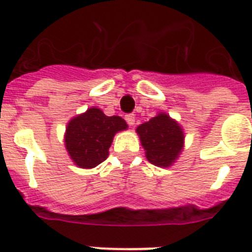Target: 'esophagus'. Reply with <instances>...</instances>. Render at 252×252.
<instances>
[{"instance_id": "obj_1", "label": "esophagus", "mask_w": 252, "mask_h": 252, "mask_svg": "<svg viewBox=\"0 0 252 252\" xmlns=\"http://www.w3.org/2000/svg\"><path fill=\"white\" fill-rule=\"evenodd\" d=\"M125 120L128 124V126H134L135 125V116L134 114H127V116L125 117Z\"/></svg>"}]
</instances>
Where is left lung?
I'll return each mask as SVG.
<instances>
[{"label":"left lung","instance_id":"obj_1","mask_svg":"<svg viewBox=\"0 0 252 252\" xmlns=\"http://www.w3.org/2000/svg\"><path fill=\"white\" fill-rule=\"evenodd\" d=\"M146 158L158 168L172 166L185 147V132L176 120L160 112L136 127Z\"/></svg>","mask_w":252,"mask_h":252}]
</instances>
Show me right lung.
I'll return each mask as SVG.
<instances>
[{"label":"right lung","mask_w":252,"mask_h":252,"mask_svg":"<svg viewBox=\"0 0 252 252\" xmlns=\"http://www.w3.org/2000/svg\"><path fill=\"white\" fill-rule=\"evenodd\" d=\"M127 130V124L118 116L108 117L96 106L72 117L67 122L65 147L72 162L92 169L109 156V147L117 132Z\"/></svg>","instance_id":"add662e5"}]
</instances>
